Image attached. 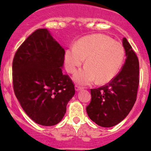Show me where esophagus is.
<instances>
[{
    "mask_svg": "<svg viewBox=\"0 0 151 151\" xmlns=\"http://www.w3.org/2000/svg\"><path fill=\"white\" fill-rule=\"evenodd\" d=\"M75 88H76V91H78L82 90V89L83 88L81 87V86H78V85H76V86H75Z\"/></svg>",
    "mask_w": 151,
    "mask_h": 151,
    "instance_id": "1",
    "label": "esophagus"
}]
</instances>
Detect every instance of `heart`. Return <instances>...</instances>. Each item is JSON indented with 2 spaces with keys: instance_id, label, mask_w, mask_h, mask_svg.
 Segmentation results:
<instances>
[{
  "instance_id": "heart-1",
  "label": "heart",
  "mask_w": 151,
  "mask_h": 151,
  "mask_svg": "<svg viewBox=\"0 0 151 151\" xmlns=\"http://www.w3.org/2000/svg\"><path fill=\"white\" fill-rule=\"evenodd\" d=\"M124 57L122 44L106 35L94 34L80 38L74 47L66 49L64 62L66 71L73 73L86 59V66L75 74V81L81 85H88L95 80L97 83L105 84L118 74Z\"/></svg>"
}]
</instances>
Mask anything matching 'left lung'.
Wrapping results in <instances>:
<instances>
[{
    "label": "left lung",
    "mask_w": 151,
    "mask_h": 151,
    "mask_svg": "<svg viewBox=\"0 0 151 151\" xmlns=\"http://www.w3.org/2000/svg\"><path fill=\"white\" fill-rule=\"evenodd\" d=\"M126 59L121 71L109 83L91 89L88 115L101 127H113L122 122L132 109L139 85V61L125 38L122 39Z\"/></svg>",
    "instance_id": "1"
}]
</instances>
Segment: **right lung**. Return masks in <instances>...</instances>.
I'll use <instances>...</instances> for the list:
<instances>
[{
    "mask_svg": "<svg viewBox=\"0 0 151 151\" xmlns=\"http://www.w3.org/2000/svg\"><path fill=\"white\" fill-rule=\"evenodd\" d=\"M65 50L47 29H37L16 52L13 60L14 93L26 113L45 126L59 123L75 94L63 74Z\"/></svg>",
    "mask_w": 151,
    "mask_h": 151,
    "instance_id": "1",
    "label": "right lung"
}]
</instances>
